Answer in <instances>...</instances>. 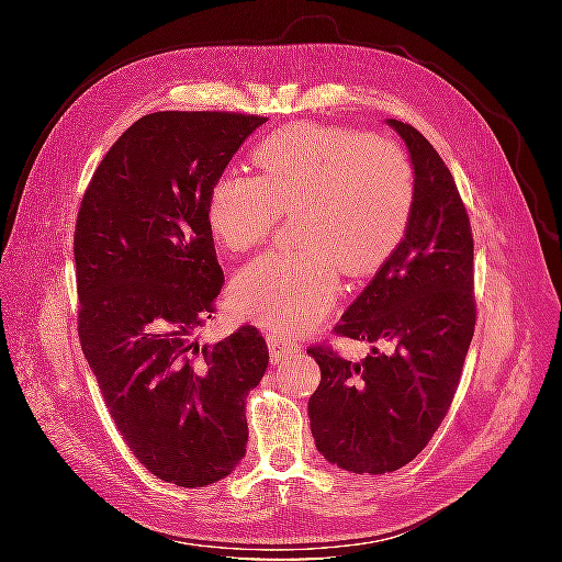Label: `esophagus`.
<instances>
[{"instance_id":"esophagus-1","label":"esophagus","mask_w":562,"mask_h":562,"mask_svg":"<svg viewBox=\"0 0 562 562\" xmlns=\"http://www.w3.org/2000/svg\"><path fill=\"white\" fill-rule=\"evenodd\" d=\"M269 351H271V361L283 363L288 359H293V356L300 351V345L291 342V339H285V337L271 335L269 337Z\"/></svg>"}]
</instances>
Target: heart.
Wrapping results in <instances>:
<instances>
[{
  "label": "heart",
  "instance_id": "b5f03b06",
  "mask_svg": "<svg viewBox=\"0 0 562 562\" xmlns=\"http://www.w3.org/2000/svg\"><path fill=\"white\" fill-rule=\"evenodd\" d=\"M260 176L227 171L209 196V225L232 252L258 248L283 213H297L300 250H271L232 283L236 310L260 326L297 335L339 295V265L368 274L405 239L415 171L403 151L361 131L288 126L252 149Z\"/></svg>",
  "mask_w": 562,
  "mask_h": 562
}]
</instances>
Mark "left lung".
<instances>
[{
	"instance_id": "8db88e82",
	"label": "left lung",
	"mask_w": 562,
	"mask_h": 562,
	"mask_svg": "<svg viewBox=\"0 0 562 562\" xmlns=\"http://www.w3.org/2000/svg\"><path fill=\"white\" fill-rule=\"evenodd\" d=\"M415 166L405 239L333 328L389 345L353 363L326 342L307 349L321 368L310 398L318 452L345 471L386 473L427 448L446 419L475 328L473 234L450 168L424 135L389 119Z\"/></svg>"
}]
</instances>
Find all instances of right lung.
<instances>
[{"instance_id":"right-lung-1","label":"right lung","mask_w":562,"mask_h":562,"mask_svg":"<svg viewBox=\"0 0 562 562\" xmlns=\"http://www.w3.org/2000/svg\"><path fill=\"white\" fill-rule=\"evenodd\" d=\"M267 116L151 112L126 128L83 192L75 227L77 330L108 411L157 479L203 487L246 454V396L269 351L241 326L217 345L194 333L225 274L209 196Z\"/></svg>"}]
</instances>
